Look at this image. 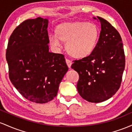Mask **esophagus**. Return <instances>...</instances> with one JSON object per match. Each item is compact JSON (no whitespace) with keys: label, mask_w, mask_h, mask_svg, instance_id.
<instances>
[{"label":"esophagus","mask_w":132,"mask_h":132,"mask_svg":"<svg viewBox=\"0 0 132 132\" xmlns=\"http://www.w3.org/2000/svg\"><path fill=\"white\" fill-rule=\"evenodd\" d=\"M65 60H66V63H67V64L68 67H69V68H70L71 66H72V61L69 60V59H66Z\"/></svg>","instance_id":"34e87169"}]
</instances>
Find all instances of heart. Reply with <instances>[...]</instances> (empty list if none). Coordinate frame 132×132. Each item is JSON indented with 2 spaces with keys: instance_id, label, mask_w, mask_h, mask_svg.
Instances as JSON below:
<instances>
[{
  "instance_id": "1",
  "label": "heart",
  "mask_w": 132,
  "mask_h": 132,
  "mask_svg": "<svg viewBox=\"0 0 132 132\" xmlns=\"http://www.w3.org/2000/svg\"><path fill=\"white\" fill-rule=\"evenodd\" d=\"M100 38V30L94 23L76 21L65 22L55 29V35L48 37V42L53 48L60 47V41L65 42L67 52L75 59H82L94 53Z\"/></svg>"
}]
</instances>
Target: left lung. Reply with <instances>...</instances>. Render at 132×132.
<instances>
[{
    "mask_svg": "<svg viewBox=\"0 0 132 132\" xmlns=\"http://www.w3.org/2000/svg\"><path fill=\"white\" fill-rule=\"evenodd\" d=\"M97 18L101 31L95 50L89 57L74 60L72 65L79 75L78 94L92 103L105 101L115 95L120 87L125 65L120 35L109 22Z\"/></svg>",
    "mask_w": 132,
    "mask_h": 132,
    "instance_id": "8db88e82",
    "label": "left lung"
}]
</instances>
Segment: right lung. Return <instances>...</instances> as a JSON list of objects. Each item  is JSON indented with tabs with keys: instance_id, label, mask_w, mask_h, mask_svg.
<instances>
[{
	"instance_id": "obj_1",
	"label": "right lung",
	"mask_w": 132,
	"mask_h": 132,
	"mask_svg": "<svg viewBox=\"0 0 132 132\" xmlns=\"http://www.w3.org/2000/svg\"><path fill=\"white\" fill-rule=\"evenodd\" d=\"M48 20L37 17L22 22L10 35L6 51L12 84L27 100L51 101L69 67L63 54L50 52Z\"/></svg>"
}]
</instances>
